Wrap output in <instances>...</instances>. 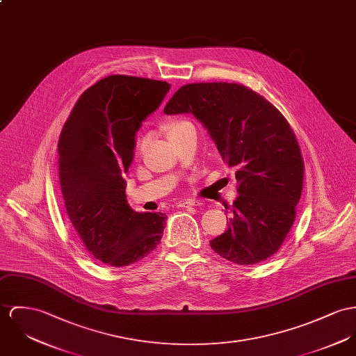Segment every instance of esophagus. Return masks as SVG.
Instances as JSON below:
<instances>
[{
    "label": "esophagus",
    "instance_id": "obj_1",
    "mask_svg": "<svg viewBox=\"0 0 356 356\" xmlns=\"http://www.w3.org/2000/svg\"><path fill=\"white\" fill-rule=\"evenodd\" d=\"M196 206H200V202L195 200V199H187V200H181L177 203V207H196Z\"/></svg>",
    "mask_w": 356,
    "mask_h": 356
}]
</instances>
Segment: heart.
<instances>
[{
    "mask_svg": "<svg viewBox=\"0 0 356 356\" xmlns=\"http://www.w3.org/2000/svg\"><path fill=\"white\" fill-rule=\"evenodd\" d=\"M190 123L188 122H184V120H173V122H169L166 126H165V133L168 138L173 137L175 134H177L179 131H181L184 127H187ZM145 145H146V138H139L137 140V145H136V154L140 156L142 152L145 150Z\"/></svg>",
    "mask_w": 356,
    "mask_h": 356,
    "instance_id": "b5f03b06",
    "label": "heart"
}]
</instances>
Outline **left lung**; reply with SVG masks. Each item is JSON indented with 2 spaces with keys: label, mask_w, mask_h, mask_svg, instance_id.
I'll use <instances>...</instances> for the list:
<instances>
[{
  "label": "left lung",
  "mask_w": 356,
  "mask_h": 356,
  "mask_svg": "<svg viewBox=\"0 0 356 356\" xmlns=\"http://www.w3.org/2000/svg\"><path fill=\"white\" fill-rule=\"evenodd\" d=\"M164 112L193 113L236 170L238 196L227 230L210 241L213 250L240 266L270 259L296 220L303 186L301 147L286 118L266 97L236 82L187 83Z\"/></svg>",
  "instance_id": "8db88e82"
}]
</instances>
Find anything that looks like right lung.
<instances>
[{
    "instance_id": "right-lung-1",
    "label": "right lung",
    "mask_w": 356,
    "mask_h": 356,
    "mask_svg": "<svg viewBox=\"0 0 356 356\" xmlns=\"http://www.w3.org/2000/svg\"><path fill=\"white\" fill-rule=\"evenodd\" d=\"M169 88L166 81L108 76L82 93L59 136L67 217L86 250L111 267L145 259L163 237L166 216L136 213L123 175L133 161L136 133Z\"/></svg>"
}]
</instances>
